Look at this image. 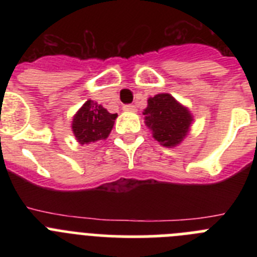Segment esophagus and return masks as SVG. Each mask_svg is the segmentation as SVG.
<instances>
[{"label": "esophagus", "mask_w": 257, "mask_h": 257, "mask_svg": "<svg viewBox=\"0 0 257 257\" xmlns=\"http://www.w3.org/2000/svg\"><path fill=\"white\" fill-rule=\"evenodd\" d=\"M124 112H136V106L133 105V104H127V105H123Z\"/></svg>", "instance_id": "34e87169"}]
</instances>
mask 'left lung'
<instances>
[{"instance_id":"8db88e82","label":"left lung","mask_w":257,"mask_h":257,"mask_svg":"<svg viewBox=\"0 0 257 257\" xmlns=\"http://www.w3.org/2000/svg\"><path fill=\"white\" fill-rule=\"evenodd\" d=\"M145 124L153 138L163 147L172 148L180 144L188 135L193 117L188 108L181 105L170 94H158L148 99L144 109Z\"/></svg>"}]
</instances>
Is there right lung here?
<instances>
[{"mask_svg": "<svg viewBox=\"0 0 257 257\" xmlns=\"http://www.w3.org/2000/svg\"><path fill=\"white\" fill-rule=\"evenodd\" d=\"M115 118L117 113L112 114L96 101L87 100L74 114L72 131L77 142L82 145L105 140L112 131Z\"/></svg>", "mask_w": 257, "mask_h": 257, "instance_id": "right-lung-1", "label": "right lung"}]
</instances>
